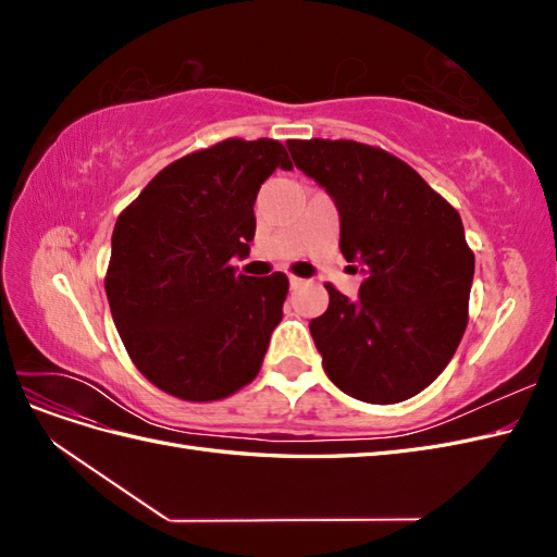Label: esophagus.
<instances>
[{"label": "esophagus", "instance_id": "esophagus-1", "mask_svg": "<svg viewBox=\"0 0 557 557\" xmlns=\"http://www.w3.org/2000/svg\"><path fill=\"white\" fill-rule=\"evenodd\" d=\"M301 283H305V278H299V276H290V285H293V288H299Z\"/></svg>", "mask_w": 557, "mask_h": 557}]
</instances>
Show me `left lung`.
Instances as JSON below:
<instances>
[{
  "mask_svg": "<svg viewBox=\"0 0 557 557\" xmlns=\"http://www.w3.org/2000/svg\"><path fill=\"white\" fill-rule=\"evenodd\" d=\"M295 164L332 195L339 250L360 262V297L325 283L330 307L309 327L342 393L397 404L440 376L469 320L474 252L460 213L411 166L350 139H290Z\"/></svg>",
  "mask_w": 557,
  "mask_h": 557,
  "instance_id": "obj_1",
  "label": "left lung"
}]
</instances>
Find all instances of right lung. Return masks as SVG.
I'll return each instance as SVG.
<instances>
[{
    "label": "right lung",
    "instance_id": "1",
    "mask_svg": "<svg viewBox=\"0 0 557 557\" xmlns=\"http://www.w3.org/2000/svg\"><path fill=\"white\" fill-rule=\"evenodd\" d=\"M293 162L276 139H225L166 164L117 215L104 288L134 367L166 395L215 401L258 376L288 276L237 274L260 185Z\"/></svg>",
    "mask_w": 557,
    "mask_h": 557
}]
</instances>
